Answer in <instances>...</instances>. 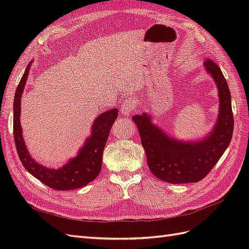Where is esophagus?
Segmentation results:
<instances>
[{
  "instance_id": "34e87169",
  "label": "esophagus",
  "mask_w": 249,
  "mask_h": 249,
  "mask_svg": "<svg viewBox=\"0 0 249 249\" xmlns=\"http://www.w3.org/2000/svg\"><path fill=\"white\" fill-rule=\"evenodd\" d=\"M136 108V102L132 99H125L122 105V113L124 116L131 115V113Z\"/></svg>"
}]
</instances>
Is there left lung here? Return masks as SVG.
<instances>
[{
	"instance_id": "left-lung-1",
	"label": "left lung",
	"mask_w": 249,
	"mask_h": 249,
	"mask_svg": "<svg viewBox=\"0 0 249 249\" xmlns=\"http://www.w3.org/2000/svg\"><path fill=\"white\" fill-rule=\"evenodd\" d=\"M206 70L216 82L220 99V112L213 132L198 142L183 143L169 138L149 117L133 116L145 150L147 165L153 175L170 184L197 183L220 159L232 136L233 116L230 88L221 70L213 60L205 61Z\"/></svg>"
}]
</instances>
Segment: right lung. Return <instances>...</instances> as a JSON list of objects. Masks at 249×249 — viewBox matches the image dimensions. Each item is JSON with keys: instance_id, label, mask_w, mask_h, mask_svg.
Segmentation results:
<instances>
[{"instance_id": "add662e5", "label": "right lung", "mask_w": 249, "mask_h": 249, "mask_svg": "<svg viewBox=\"0 0 249 249\" xmlns=\"http://www.w3.org/2000/svg\"><path fill=\"white\" fill-rule=\"evenodd\" d=\"M30 65L31 63H29L24 76L19 81L13 102V137L19 160L32 176L53 189L64 191L81 188L99 176L102 169L104 148L112 124L117 118L118 110L112 109L104 112L95 119L92 125V136L86 140L85 145L82 147L79 155L65 164L62 168L50 169L41 166L30 157L22 140L19 123L20 97L26 85Z\"/></svg>"}]
</instances>
